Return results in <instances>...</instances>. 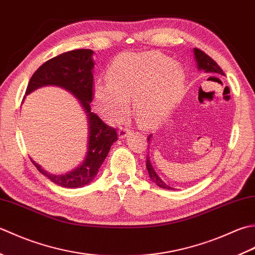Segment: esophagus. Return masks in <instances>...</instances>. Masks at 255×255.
Wrapping results in <instances>:
<instances>
[{"mask_svg":"<svg viewBox=\"0 0 255 255\" xmlns=\"http://www.w3.org/2000/svg\"><path fill=\"white\" fill-rule=\"evenodd\" d=\"M132 132V129H129V128H119V137L120 138H123V137H126L128 134H129Z\"/></svg>","mask_w":255,"mask_h":255,"instance_id":"34e87169","label":"esophagus"}]
</instances>
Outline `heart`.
Returning a JSON list of instances; mask_svg holds the SVG:
<instances>
[{
	"label": "heart",
	"mask_w": 255,
	"mask_h": 255,
	"mask_svg": "<svg viewBox=\"0 0 255 255\" xmlns=\"http://www.w3.org/2000/svg\"><path fill=\"white\" fill-rule=\"evenodd\" d=\"M183 69L170 58L158 54H127L113 62L107 82L93 89L96 107L107 120L126 118L128 101L144 128H153L173 110L184 93Z\"/></svg>",
	"instance_id": "1"
}]
</instances>
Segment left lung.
Instances as JSON below:
<instances>
[{
	"instance_id": "1",
	"label": "left lung",
	"mask_w": 255,
	"mask_h": 255,
	"mask_svg": "<svg viewBox=\"0 0 255 255\" xmlns=\"http://www.w3.org/2000/svg\"><path fill=\"white\" fill-rule=\"evenodd\" d=\"M194 54H195V58L197 61V66H198V69L199 70H204L205 72H208V74H211V75H222L225 76V72L222 71V69L219 67V65L217 64V62L211 58L210 56H208L205 51H202L198 48H194ZM150 138H152V134L148 135L147 137V141L149 144ZM146 168L148 171V175H149V178L152 179L153 183L156 184L160 188H164V189H173L171 187H169L167 184L165 183L164 180H162L159 178V176L156 174V171L154 170L152 164H150V160L149 157H146Z\"/></svg>"
}]
</instances>
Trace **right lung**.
Instances as JSON below:
<instances>
[{
	"label": "right lung",
	"instance_id": "right-lung-1",
	"mask_svg": "<svg viewBox=\"0 0 255 255\" xmlns=\"http://www.w3.org/2000/svg\"><path fill=\"white\" fill-rule=\"evenodd\" d=\"M91 49H75L58 55L44 62L34 72L28 82L26 95L39 87L55 85L70 91L85 109L89 123V141L86 159L82 164L68 174L51 175L35 165L41 174L53 183L67 188L82 187L96 177L99 168L105 162L111 145L118 139L117 129L109 127L96 113L91 112L90 102L93 97V75Z\"/></svg>",
	"mask_w": 255,
	"mask_h": 255
}]
</instances>
